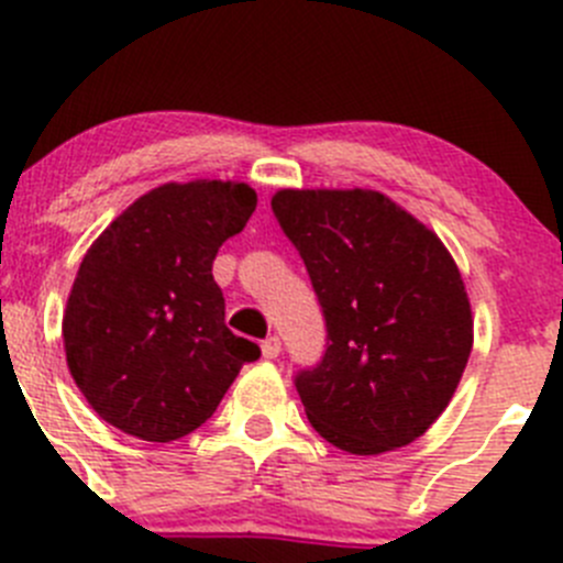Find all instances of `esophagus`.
Here are the masks:
<instances>
[{"label": "esophagus", "mask_w": 563, "mask_h": 563, "mask_svg": "<svg viewBox=\"0 0 563 563\" xmlns=\"http://www.w3.org/2000/svg\"><path fill=\"white\" fill-rule=\"evenodd\" d=\"M261 353H264V358H277V355H280V339H277V335H269V339L264 341V344H261Z\"/></svg>", "instance_id": "1"}]
</instances>
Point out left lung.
Instances as JSON below:
<instances>
[{
    "label": "left lung",
    "instance_id": "obj_1",
    "mask_svg": "<svg viewBox=\"0 0 563 563\" xmlns=\"http://www.w3.org/2000/svg\"><path fill=\"white\" fill-rule=\"evenodd\" d=\"M272 210L328 322L322 364L297 375L313 430L353 455L406 448L450 406L472 353L453 255L372 188H280Z\"/></svg>",
    "mask_w": 563,
    "mask_h": 563
}]
</instances>
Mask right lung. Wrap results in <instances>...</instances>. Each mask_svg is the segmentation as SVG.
<instances>
[{"label": "right lung", "instance_id": "add662e5", "mask_svg": "<svg viewBox=\"0 0 563 563\" xmlns=\"http://www.w3.org/2000/svg\"><path fill=\"white\" fill-rule=\"evenodd\" d=\"M255 205L239 180L163 183L88 246L63 311V350L104 422L157 444L183 439L261 355L228 330L213 280L219 246Z\"/></svg>", "mask_w": 563, "mask_h": 563}]
</instances>
